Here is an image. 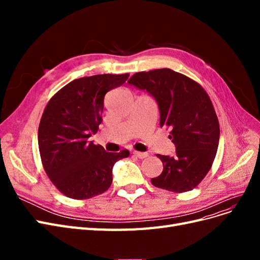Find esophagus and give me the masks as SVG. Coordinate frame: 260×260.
Returning a JSON list of instances; mask_svg holds the SVG:
<instances>
[{"instance_id":"esophagus-1","label":"esophagus","mask_w":260,"mask_h":260,"mask_svg":"<svg viewBox=\"0 0 260 260\" xmlns=\"http://www.w3.org/2000/svg\"><path fill=\"white\" fill-rule=\"evenodd\" d=\"M133 154H135L137 157H139V158H141V159L146 158V157L148 156L147 153H142V152H138V151H135V152H133Z\"/></svg>"}]
</instances>
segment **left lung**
Wrapping results in <instances>:
<instances>
[{
	"label": "left lung",
	"instance_id": "obj_1",
	"mask_svg": "<svg viewBox=\"0 0 260 260\" xmlns=\"http://www.w3.org/2000/svg\"><path fill=\"white\" fill-rule=\"evenodd\" d=\"M156 100L160 127L170 130L175 156L158 155L160 176L152 178L154 186L183 193L193 190L206 177L219 144V121L210 98L203 86L169 68L140 72L129 81Z\"/></svg>",
	"mask_w": 260,
	"mask_h": 260
}]
</instances>
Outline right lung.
<instances>
[{"instance_id":"1","label":"right lung","mask_w":260,"mask_h":260,"mask_svg":"<svg viewBox=\"0 0 260 260\" xmlns=\"http://www.w3.org/2000/svg\"><path fill=\"white\" fill-rule=\"evenodd\" d=\"M129 74L83 77L66 84L49 101L38 130L46 175L57 190L74 200H88L107 191L117 160L128 149L107 153L89 138L102 122L105 94L125 82Z\"/></svg>"}]
</instances>
